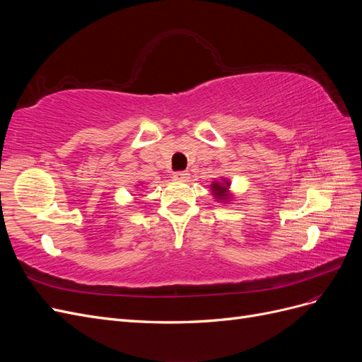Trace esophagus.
<instances>
[{"mask_svg": "<svg viewBox=\"0 0 362 362\" xmlns=\"http://www.w3.org/2000/svg\"><path fill=\"white\" fill-rule=\"evenodd\" d=\"M173 178L177 181H187L190 178V173L189 172H177L173 175Z\"/></svg>", "mask_w": 362, "mask_h": 362, "instance_id": "esophagus-1", "label": "esophagus"}]
</instances>
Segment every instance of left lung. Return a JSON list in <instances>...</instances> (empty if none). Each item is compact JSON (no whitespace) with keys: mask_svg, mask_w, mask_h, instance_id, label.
Returning a JSON list of instances; mask_svg holds the SVG:
<instances>
[{"mask_svg":"<svg viewBox=\"0 0 362 362\" xmlns=\"http://www.w3.org/2000/svg\"><path fill=\"white\" fill-rule=\"evenodd\" d=\"M213 198L221 204H229L234 199V193L231 192V181L229 178L221 177V180H214L210 185Z\"/></svg>","mask_w":362,"mask_h":362,"instance_id":"8db88e82","label":"left lung"}]
</instances>
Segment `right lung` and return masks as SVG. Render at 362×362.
I'll return each mask as SVG.
<instances>
[{"mask_svg":"<svg viewBox=\"0 0 362 362\" xmlns=\"http://www.w3.org/2000/svg\"><path fill=\"white\" fill-rule=\"evenodd\" d=\"M136 185H140V184H136Z\"/></svg>","mask_w":362,"mask_h":362,"instance_id":"add662e5","label":"right lung"}]
</instances>
